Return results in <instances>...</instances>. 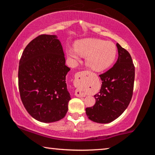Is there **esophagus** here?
I'll list each match as a JSON object with an SVG mask.
<instances>
[{
    "label": "esophagus",
    "instance_id": "1",
    "mask_svg": "<svg viewBox=\"0 0 155 155\" xmlns=\"http://www.w3.org/2000/svg\"><path fill=\"white\" fill-rule=\"evenodd\" d=\"M79 77H80V79H78V78ZM77 83L79 84L80 83H83V81H82V77H81V72H78L77 73ZM75 96L77 97H78V98H81V97H85V94H84L82 91H81L77 89V90H76L75 91Z\"/></svg>",
    "mask_w": 155,
    "mask_h": 155
}]
</instances>
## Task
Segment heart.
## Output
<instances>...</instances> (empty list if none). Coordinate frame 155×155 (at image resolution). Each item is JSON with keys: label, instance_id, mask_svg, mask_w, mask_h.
I'll return each instance as SVG.
<instances>
[{"label": "heart", "instance_id": "b5f03b06", "mask_svg": "<svg viewBox=\"0 0 155 155\" xmlns=\"http://www.w3.org/2000/svg\"><path fill=\"white\" fill-rule=\"evenodd\" d=\"M76 48L69 47L67 54L69 58L78 61L81 56L86 57V64L91 70L101 72L114 62L117 48L114 43L101 39L87 38L77 41Z\"/></svg>", "mask_w": 155, "mask_h": 155}]
</instances>
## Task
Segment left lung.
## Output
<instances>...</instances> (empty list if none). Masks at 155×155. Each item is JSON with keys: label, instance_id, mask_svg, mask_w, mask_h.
I'll return each instance as SVG.
<instances>
[{"label": "left lung", "instance_id": "left-lung-1", "mask_svg": "<svg viewBox=\"0 0 155 155\" xmlns=\"http://www.w3.org/2000/svg\"><path fill=\"white\" fill-rule=\"evenodd\" d=\"M118 58L108 71L99 77L101 90L94 96L96 103L85 109L88 118L101 124L111 122L122 114L132 98L135 67L127 50L116 44Z\"/></svg>", "mask_w": 155, "mask_h": 155}]
</instances>
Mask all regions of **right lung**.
I'll return each instance as SVG.
<instances>
[{"label": "right lung", "mask_w": 155, "mask_h": 155, "mask_svg": "<svg viewBox=\"0 0 155 155\" xmlns=\"http://www.w3.org/2000/svg\"><path fill=\"white\" fill-rule=\"evenodd\" d=\"M70 70L57 35H39L26 46L18 86L22 103L34 119L51 123L65 117L71 99L65 81Z\"/></svg>", "instance_id": "right-lung-1"}]
</instances>
